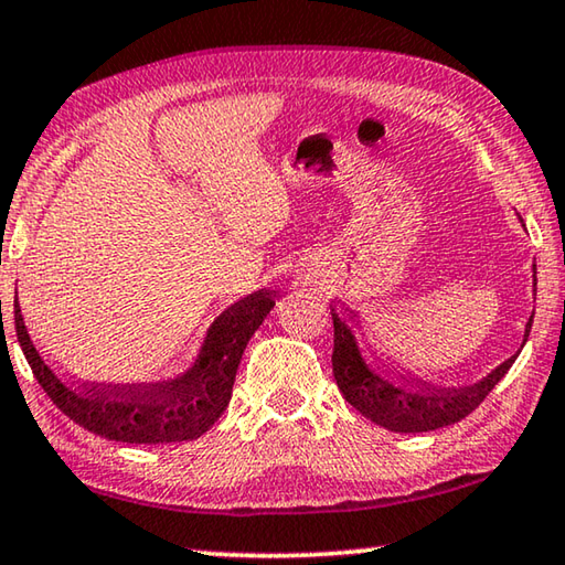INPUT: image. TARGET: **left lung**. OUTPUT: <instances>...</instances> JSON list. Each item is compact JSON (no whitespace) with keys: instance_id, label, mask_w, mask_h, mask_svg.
<instances>
[{"instance_id":"1","label":"left lung","mask_w":565,"mask_h":565,"mask_svg":"<svg viewBox=\"0 0 565 565\" xmlns=\"http://www.w3.org/2000/svg\"><path fill=\"white\" fill-rule=\"evenodd\" d=\"M333 319V379L347 396L353 408H359L363 416L374 424L391 428L401 434H418L434 431L456 420L466 418L471 411L483 404V398L491 394L493 386L509 374L515 356L503 361L491 376L478 381L466 388H431L426 384H411L401 381L388 371L369 363L361 353V347L353 333L351 321L341 317L337 309H331ZM533 317L525 327V339H529Z\"/></svg>"}]
</instances>
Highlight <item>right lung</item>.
<instances>
[{"label": "right lung", "mask_w": 565, "mask_h": 565, "mask_svg": "<svg viewBox=\"0 0 565 565\" xmlns=\"http://www.w3.org/2000/svg\"><path fill=\"white\" fill-rule=\"evenodd\" d=\"M274 296L262 289L228 306L206 331L196 361L184 374L159 384H70L34 349L17 301L14 327L19 347L44 394L87 431L121 444L194 441L228 406L238 361L248 339L274 309Z\"/></svg>", "instance_id": "1"}]
</instances>
